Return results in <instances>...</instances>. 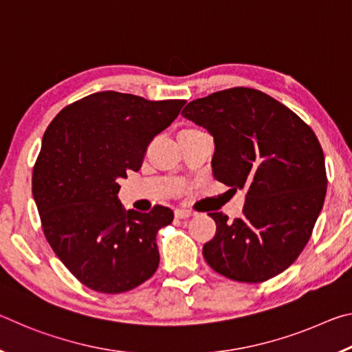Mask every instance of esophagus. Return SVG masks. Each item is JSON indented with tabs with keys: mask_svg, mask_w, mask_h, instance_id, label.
Wrapping results in <instances>:
<instances>
[{
	"mask_svg": "<svg viewBox=\"0 0 352 352\" xmlns=\"http://www.w3.org/2000/svg\"><path fill=\"white\" fill-rule=\"evenodd\" d=\"M190 216H192V211L183 210V208H178V210H175V217L177 219H186V217H190Z\"/></svg>",
	"mask_w": 352,
	"mask_h": 352,
	"instance_id": "obj_1",
	"label": "esophagus"
}]
</instances>
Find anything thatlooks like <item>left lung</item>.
<instances>
[{"label":"left lung","instance_id":"8db88e82","mask_svg":"<svg viewBox=\"0 0 352 352\" xmlns=\"http://www.w3.org/2000/svg\"><path fill=\"white\" fill-rule=\"evenodd\" d=\"M182 115L212 135V175L245 189L242 216L210 212L216 236L204 245L212 270L264 283L294 264L324 204V155L312 129L269 94L245 87L212 93Z\"/></svg>","mask_w":352,"mask_h":352}]
</instances>
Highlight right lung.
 <instances>
[{
    "mask_svg": "<svg viewBox=\"0 0 352 352\" xmlns=\"http://www.w3.org/2000/svg\"><path fill=\"white\" fill-rule=\"evenodd\" d=\"M184 104L99 91L65 107L47 126L32 195L46 241L87 287L122 294L157 272V233L174 212L160 205L126 211L119 182L140 170L147 146Z\"/></svg>",
    "mask_w": 352,
    "mask_h": 352,
    "instance_id": "add662e5",
    "label": "right lung"
}]
</instances>
